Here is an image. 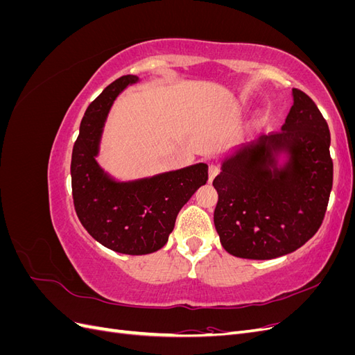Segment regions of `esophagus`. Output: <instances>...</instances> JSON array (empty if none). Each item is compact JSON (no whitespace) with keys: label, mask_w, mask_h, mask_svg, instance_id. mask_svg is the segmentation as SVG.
Here are the masks:
<instances>
[{"label":"esophagus","mask_w":355,"mask_h":355,"mask_svg":"<svg viewBox=\"0 0 355 355\" xmlns=\"http://www.w3.org/2000/svg\"><path fill=\"white\" fill-rule=\"evenodd\" d=\"M219 173V167L216 164H210L209 166V182H211L214 178Z\"/></svg>","instance_id":"1"}]
</instances>
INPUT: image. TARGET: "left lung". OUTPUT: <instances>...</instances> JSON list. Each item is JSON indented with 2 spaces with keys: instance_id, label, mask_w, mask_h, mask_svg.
I'll return each instance as SVG.
<instances>
[{
  "instance_id": "obj_1",
  "label": "left lung",
  "mask_w": 355,
  "mask_h": 355,
  "mask_svg": "<svg viewBox=\"0 0 355 355\" xmlns=\"http://www.w3.org/2000/svg\"><path fill=\"white\" fill-rule=\"evenodd\" d=\"M280 133L235 146L220 159L214 228L230 254L274 259L304 245L323 222L333 184L330 132L309 96L292 90Z\"/></svg>"
}]
</instances>
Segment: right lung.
Returning a JSON list of instances; mask_svg holds the SVG:
<instances>
[{
  "label": "right lung",
  "instance_id": "right-lung-1",
  "mask_svg": "<svg viewBox=\"0 0 355 355\" xmlns=\"http://www.w3.org/2000/svg\"><path fill=\"white\" fill-rule=\"evenodd\" d=\"M139 81L136 75H124L89 105L71 159L73 206L81 225L106 249L135 256L154 253L167 243L179 210L207 182L204 163L136 179H118L99 164L112 105Z\"/></svg>",
  "mask_w": 355,
  "mask_h": 355
}]
</instances>
